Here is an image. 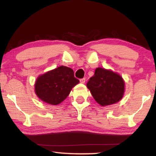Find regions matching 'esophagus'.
<instances>
[{
	"mask_svg": "<svg viewBox=\"0 0 156 156\" xmlns=\"http://www.w3.org/2000/svg\"><path fill=\"white\" fill-rule=\"evenodd\" d=\"M80 82L81 83L84 84V83H85V78H81V79H80Z\"/></svg>",
	"mask_w": 156,
	"mask_h": 156,
	"instance_id": "obj_1",
	"label": "esophagus"
}]
</instances>
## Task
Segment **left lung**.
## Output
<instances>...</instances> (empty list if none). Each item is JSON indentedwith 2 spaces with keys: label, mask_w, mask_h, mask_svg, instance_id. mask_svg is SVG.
<instances>
[{
  "label": "left lung",
  "mask_w": 156,
  "mask_h": 156,
  "mask_svg": "<svg viewBox=\"0 0 156 156\" xmlns=\"http://www.w3.org/2000/svg\"><path fill=\"white\" fill-rule=\"evenodd\" d=\"M87 87L96 101L102 106L116 103L122 99L125 82L120 75L102 68H96Z\"/></svg>",
  "instance_id": "left-lung-1"
}]
</instances>
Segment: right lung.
Returning a JSON list of instances; mask_svg holds the SVG:
<instances>
[{
  "label": "right lung",
  "instance_id": "1",
  "mask_svg": "<svg viewBox=\"0 0 156 156\" xmlns=\"http://www.w3.org/2000/svg\"><path fill=\"white\" fill-rule=\"evenodd\" d=\"M78 83L73 69L60 66L37 78L35 92L43 101L56 105L69 96L72 89Z\"/></svg>",
  "mask_w": 156,
  "mask_h": 156
}]
</instances>
